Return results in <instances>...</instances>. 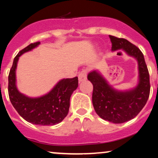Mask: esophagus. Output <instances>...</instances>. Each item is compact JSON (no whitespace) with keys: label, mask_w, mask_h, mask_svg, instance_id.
I'll list each match as a JSON object with an SVG mask.
<instances>
[{"label":"esophagus","mask_w":158,"mask_h":158,"mask_svg":"<svg viewBox=\"0 0 158 158\" xmlns=\"http://www.w3.org/2000/svg\"><path fill=\"white\" fill-rule=\"evenodd\" d=\"M87 79V70H83L81 73H79L78 80L80 82H83Z\"/></svg>","instance_id":"esophagus-1"}]
</instances>
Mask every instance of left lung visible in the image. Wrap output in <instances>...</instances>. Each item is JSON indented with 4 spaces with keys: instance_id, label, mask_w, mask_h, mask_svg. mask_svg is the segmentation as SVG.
<instances>
[{
    "instance_id": "obj_1",
    "label": "left lung",
    "mask_w": 158,
    "mask_h": 158,
    "mask_svg": "<svg viewBox=\"0 0 158 158\" xmlns=\"http://www.w3.org/2000/svg\"><path fill=\"white\" fill-rule=\"evenodd\" d=\"M109 37L112 51L122 49L137 60L139 83L132 90L118 91L96 70L88 75V79L94 86L92 102L96 114L103 119L122 124L135 118L145 106L150 91V75L143 54L137 47L125 39Z\"/></svg>"
}]
</instances>
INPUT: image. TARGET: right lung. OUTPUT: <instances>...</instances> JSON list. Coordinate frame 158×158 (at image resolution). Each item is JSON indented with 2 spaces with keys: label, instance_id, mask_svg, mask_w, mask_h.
Listing matches in <instances>:
<instances>
[{
  "label": "right lung",
  "instance_id": "add662e5",
  "mask_svg": "<svg viewBox=\"0 0 158 158\" xmlns=\"http://www.w3.org/2000/svg\"><path fill=\"white\" fill-rule=\"evenodd\" d=\"M40 44V42L31 43L15 57L8 75V96L13 106L23 119L33 124L51 126L61 122L68 115L70 96L78 86V78L62 79L50 92L39 98H29L21 94L16 85L19 58Z\"/></svg>",
  "mask_w": 158,
  "mask_h": 158
}]
</instances>
